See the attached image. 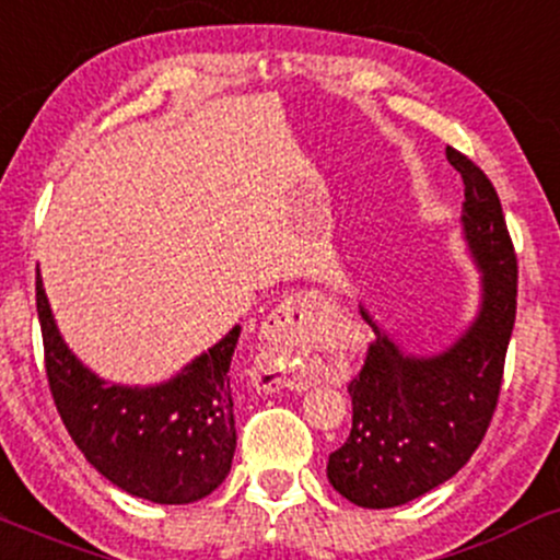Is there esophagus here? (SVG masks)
Returning a JSON list of instances; mask_svg holds the SVG:
<instances>
[{
	"label": "esophagus",
	"mask_w": 560,
	"mask_h": 560,
	"mask_svg": "<svg viewBox=\"0 0 560 560\" xmlns=\"http://www.w3.org/2000/svg\"><path fill=\"white\" fill-rule=\"evenodd\" d=\"M328 306L323 293H296L285 299L264 323L267 347L256 360V378L269 388H306L304 364H301V347L310 341L314 317Z\"/></svg>",
	"instance_id": "obj_1"
}]
</instances>
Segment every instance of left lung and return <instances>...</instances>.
Returning a JSON list of instances; mask_svg holds the SVG:
<instances>
[{
  "mask_svg": "<svg viewBox=\"0 0 560 560\" xmlns=\"http://www.w3.org/2000/svg\"><path fill=\"white\" fill-rule=\"evenodd\" d=\"M466 203L460 230L479 269V310L436 354H412L373 325L362 373L349 383L351 433L328 457V481L360 508H397L450 481L470 460L500 397L502 368L516 323V254L498 192L457 150Z\"/></svg>",
  "mask_w": 560,
  "mask_h": 560,
  "instance_id": "8db88e82",
  "label": "left lung"
}]
</instances>
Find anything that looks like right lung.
<instances>
[{
    "label": "right lung",
    "instance_id": "1",
    "mask_svg": "<svg viewBox=\"0 0 560 560\" xmlns=\"http://www.w3.org/2000/svg\"><path fill=\"white\" fill-rule=\"evenodd\" d=\"M36 312L49 392L97 474L131 498L159 505L203 500L228 479L237 444L230 362L241 325L168 381L127 386L100 378L73 354L39 275Z\"/></svg>",
    "mask_w": 560,
    "mask_h": 560
}]
</instances>
